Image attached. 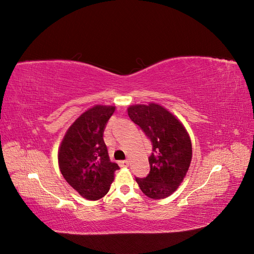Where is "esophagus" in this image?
Listing matches in <instances>:
<instances>
[{
    "label": "esophagus",
    "mask_w": 254,
    "mask_h": 254,
    "mask_svg": "<svg viewBox=\"0 0 254 254\" xmlns=\"http://www.w3.org/2000/svg\"><path fill=\"white\" fill-rule=\"evenodd\" d=\"M119 164H120L121 167H128V166H129V161H127V160L120 161Z\"/></svg>",
    "instance_id": "esophagus-1"
}]
</instances>
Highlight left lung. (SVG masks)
<instances>
[{"instance_id":"8db88e82","label":"left lung","mask_w":254,"mask_h":254,"mask_svg":"<svg viewBox=\"0 0 254 254\" xmlns=\"http://www.w3.org/2000/svg\"><path fill=\"white\" fill-rule=\"evenodd\" d=\"M127 111L150 140L153 151L148 158L149 174L145 178H135V181L151 199L171 196L183 181L191 161V142L187 129L174 114L158 104L133 105Z\"/></svg>"}]
</instances>
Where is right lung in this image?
<instances>
[{"label":"right lung","mask_w":254,"mask_h":254,"mask_svg":"<svg viewBox=\"0 0 254 254\" xmlns=\"http://www.w3.org/2000/svg\"><path fill=\"white\" fill-rule=\"evenodd\" d=\"M114 106L96 105L67 129L60 144L58 164L65 181L88 200H98L110 190L119 165L110 161L104 130Z\"/></svg>","instance_id":"obj_1"}]
</instances>
